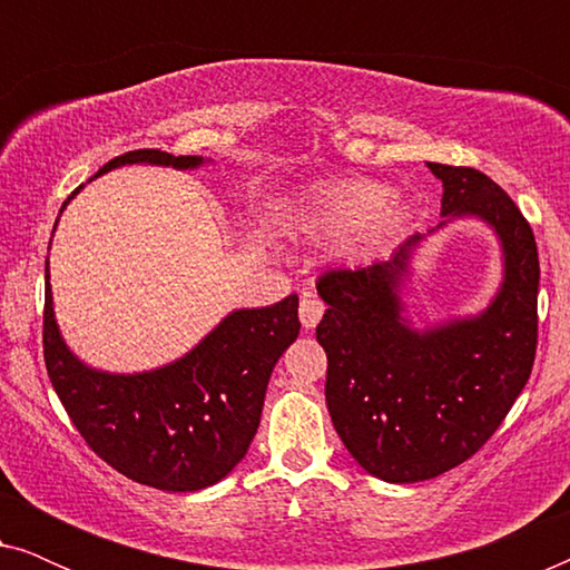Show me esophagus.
<instances>
[{
	"instance_id": "34e87169",
	"label": "esophagus",
	"mask_w": 570,
	"mask_h": 570,
	"mask_svg": "<svg viewBox=\"0 0 570 570\" xmlns=\"http://www.w3.org/2000/svg\"><path fill=\"white\" fill-rule=\"evenodd\" d=\"M298 314H301V324H303V330H314V326L322 322V316H324V303L316 298L314 293H303L301 295V308H298Z\"/></svg>"
}]
</instances>
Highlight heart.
Wrapping results in <instances>:
<instances>
[{"instance_id":"obj_1","label":"heart","mask_w":570,"mask_h":570,"mask_svg":"<svg viewBox=\"0 0 570 570\" xmlns=\"http://www.w3.org/2000/svg\"><path fill=\"white\" fill-rule=\"evenodd\" d=\"M389 186L373 178H337L306 197L303 220L316 236H350L353 254L373 259L394 246L410 223L407 202L389 197Z\"/></svg>"}]
</instances>
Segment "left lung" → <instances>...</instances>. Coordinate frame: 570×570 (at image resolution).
Instances as JSON below:
<instances>
[{"label": "left lung", "mask_w": 570, "mask_h": 570, "mask_svg": "<svg viewBox=\"0 0 570 570\" xmlns=\"http://www.w3.org/2000/svg\"><path fill=\"white\" fill-rule=\"evenodd\" d=\"M441 178V230L485 223L501 244V287L480 314L417 330L402 293L425 236L389 262L326 272L316 340L326 353V407L357 464L384 482H423L454 470L509 415L532 373L540 259L534 233L493 178L428 163ZM431 230V233H435Z\"/></svg>", "instance_id": "8db88e82"}]
</instances>
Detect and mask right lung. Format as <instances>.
Returning <instances> with one entry per match:
<instances>
[{
  "label": "right lung",
  "instance_id": "1",
  "mask_svg": "<svg viewBox=\"0 0 570 570\" xmlns=\"http://www.w3.org/2000/svg\"><path fill=\"white\" fill-rule=\"evenodd\" d=\"M135 163L194 170L209 160L135 150L108 160L92 178ZM80 189L69 194L59 215ZM298 332L293 293L275 306L230 311L189 353L160 368L98 371L61 337L46 262L43 357L53 392L88 446L139 485L194 493L236 470L259 428L272 368Z\"/></svg>",
  "mask_w": 570,
  "mask_h": 570
}]
</instances>
